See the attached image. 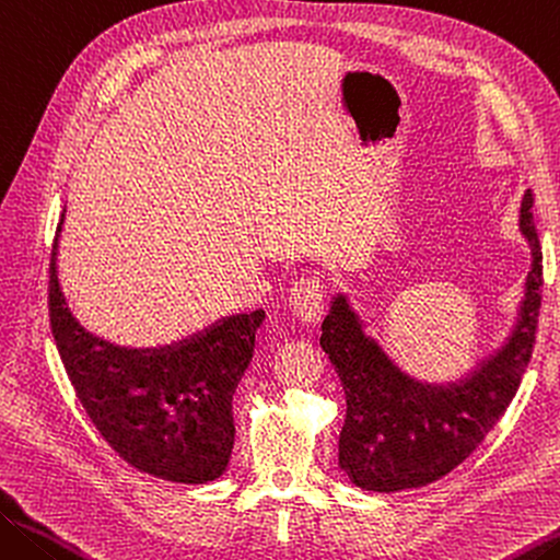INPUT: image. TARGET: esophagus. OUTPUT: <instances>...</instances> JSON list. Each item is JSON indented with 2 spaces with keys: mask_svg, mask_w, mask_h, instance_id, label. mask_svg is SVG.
<instances>
[{
  "mask_svg": "<svg viewBox=\"0 0 560 560\" xmlns=\"http://www.w3.org/2000/svg\"><path fill=\"white\" fill-rule=\"evenodd\" d=\"M323 300L325 285L319 278H300L290 290L292 313L305 325H315L319 315H323Z\"/></svg>",
  "mask_w": 560,
  "mask_h": 560,
  "instance_id": "esophagus-1",
  "label": "esophagus"
}]
</instances>
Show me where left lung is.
Here are the masks:
<instances>
[{
  "mask_svg": "<svg viewBox=\"0 0 560 560\" xmlns=\"http://www.w3.org/2000/svg\"><path fill=\"white\" fill-rule=\"evenodd\" d=\"M534 194L521 200L518 228L530 247V270L516 325L497 352L459 382L429 384L401 370L364 332L350 300L337 292L319 345L340 374L347 417L340 432V469L366 491L427 487L456 469L516 397L536 342L544 253L534 225Z\"/></svg>",
  "mask_w": 560,
  "mask_h": 560,
  "instance_id": "1",
  "label": "left lung"
}]
</instances>
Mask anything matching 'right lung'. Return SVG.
<instances>
[{
	"mask_svg": "<svg viewBox=\"0 0 560 560\" xmlns=\"http://www.w3.org/2000/svg\"><path fill=\"white\" fill-rule=\"evenodd\" d=\"M57 228L49 265L51 332L89 419L136 469L176 483L223 476L233 454V394L255 352L262 310L223 317L166 347H121L91 335L61 292Z\"/></svg>",
	"mask_w": 560,
	"mask_h": 560,
	"instance_id": "1",
	"label": "right lung"
}]
</instances>
